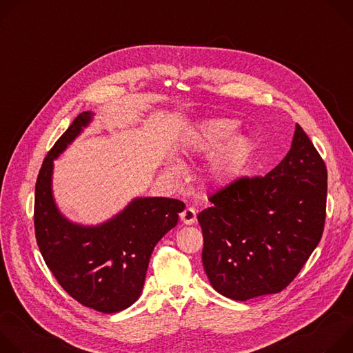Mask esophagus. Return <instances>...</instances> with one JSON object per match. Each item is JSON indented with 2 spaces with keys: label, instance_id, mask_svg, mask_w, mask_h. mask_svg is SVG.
<instances>
[{
  "label": "esophagus",
  "instance_id": "1",
  "mask_svg": "<svg viewBox=\"0 0 353 353\" xmlns=\"http://www.w3.org/2000/svg\"><path fill=\"white\" fill-rule=\"evenodd\" d=\"M180 218L183 221V223L185 225H192L195 221H196V211L191 207H187L181 214H180Z\"/></svg>",
  "mask_w": 353,
  "mask_h": 353
}]
</instances>
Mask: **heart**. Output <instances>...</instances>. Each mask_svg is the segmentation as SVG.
I'll return each mask as SVG.
<instances>
[{
  "instance_id": "b5f03b06",
  "label": "heart",
  "mask_w": 353,
  "mask_h": 353,
  "mask_svg": "<svg viewBox=\"0 0 353 353\" xmlns=\"http://www.w3.org/2000/svg\"><path fill=\"white\" fill-rule=\"evenodd\" d=\"M236 130L237 123L233 120H208L198 127L188 143L192 154L207 155L213 152L205 165V176L212 184H225L233 179L251 155L253 141L248 135L234 134ZM170 169L177 172L180 168L173 165Z\"/></svg>"
}]
</instances>
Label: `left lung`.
Returning a JSON list of instances; mask_svg holds the SVG:
<instances>
[{
  "instance_id": "obj_1",
  "label": "left lung",
  "mask_w": 353,
  "mask_h": 353,
  "mask_svg": "<svg viewBox=\"0 0 353 353\" xmlns=\"http://www.w3.org/2000/svg\"><path fill=\"white\" fill-rule=\"evenodd\" d=\"M198 214L203 264L216 292L248 300L283 290L321 240L327 168L296 124L292 146L267 176L240 177L208 198Z\"/></svg>"
}]
</instances>
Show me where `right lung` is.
Instances as JSON below:
<instances>
[{"mask_svg": "<svg viewBox=\"0 0 353 353\" xmlns=\"http://www.w3.org/2000/svg\"><path fill=\"white\" fill-rule=\"evenodd\" d=\"M81 113L48 150L34 188V234L48 270L61 288L85 307L117 313L139 297L150 254L177 225L183 201L135 198L110 221L81 226L65 219L52 194L53 161L92 120Z\"/></svg>", "mask_w": 353, "mask_h": 353, "instance_id": "right-lung-1", "label": "right lung"}]
</instances>
